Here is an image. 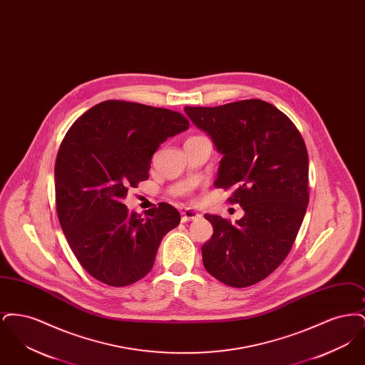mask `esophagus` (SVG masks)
<instances>
[{
	"label": "esophagus",
	"instance_id": "esophagus-1",
	"mask_svg": "<svg viewBox=\"0 0 365 365\" xmlns=\"http://www.w3.org/2000/svg\"><path fill=\"white\" fill-rule=\"evenodd\" d=\"M201 215L197 213L195 210H191V209H186L182 212V222L183 223H187V222H192L195 219H198Z\"/></svg>",
	"mask_w": 365,
	"mask_h": 365
}]
</instances>
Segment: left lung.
<instances>
[{
  "label": "left lung",
  "mask_w": 365,
  "mask_h": 365,
  "mask_svg": "<svg viewBox=\"0 0 365 365\" xmlns=\"http://www.w3.org/2000/svg\"><path fill=\"white\" fill-rule=\"evenodd\" d=\"M186 115L223 155L215 187L245 210L235 225L205 215L213 227L202 245L204 267L231 287H247L287 257L309 202L305 142L277 106L243 100L220 106H186Z\"/></svg>",
  "instance_id": "1"
}]
</instances>
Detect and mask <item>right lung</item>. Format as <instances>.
I'll return each mask as SVG.
<instances>
[{
    "label": "right lung",
    "mask_w": 365,
    "mask_h": 365,
    "mask_svg": "<svg viewBox=\"0 0 365 365\" xmlns=\"http://www.w3.org/2000/svg\"><path fill=\"white\" fill-rule=\"evenodd\" d=\"M189 125L171 109L118 100L94 105L71 125L54 165L56 209L71 250L93 278L123 287L153 268L180 215L160 202L140 217L122 200L149 178L158 146Z\"/></svg>",
    "instance_id": "1"
}]
</instances>
